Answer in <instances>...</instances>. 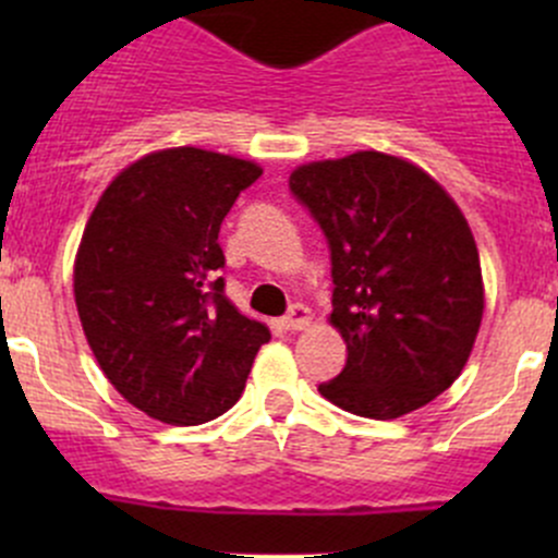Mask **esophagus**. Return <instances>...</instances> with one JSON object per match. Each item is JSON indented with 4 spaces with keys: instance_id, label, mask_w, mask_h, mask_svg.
I'll return each mask as SVG.
<instances>
[{
    "instance_id": "34e87169",
    "label": "esophagus",
    "mask_w": 558,
    "mask_h": 558,
    "mask_svg": "<svg viewBox=\"0 0 558 558\" xmlns=\"http://www.w3.org/2000/svg\"><path fill=\"white\" fill-rule=\"evenodd\" d=\"M280 324H283L286 331H300V329H305V326L313 324V315L305 305H294L289 313L283 315V320H280Z\"/></svg>"
}]
</instances>
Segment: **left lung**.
I'll use <instances>...</instances> for the list:
<instances>
[{"instance_id": "left-lung-1", "label": "left lung", "mask_w": 558, "mask_h": 558, "mask_svg": "<svg viewBox=\"0 0 558 558\" xmlns=\"http://www.w3.org/2000/svg\"><path fill=\"white\" fill-rule=\"evenodd\" d=\"M289 189L329 245L331 324L348 345L342 373L318 391L380 421L440 397L483 318L481 258L456 202L378 150L296 167Z\"/></svg>"}]
</instances>
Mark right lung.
<instances>
[{"mask_svg":"<svg viewBox=\"0 0 558 558\" xmlns=\"http://www.w3.org/2000/svg\"><path fill=\"white\" fill-rule=\"evenodd\" d=\"M262 167L170 148L126 167L94 207L75 302L99 367L150 418L196 426L243 393L269 329L223 294L218 232Z\"/></svg>","mask_w":558,"mask_h":558,"instance_id":"add662e5","label":"right lung"}]
</instances>
